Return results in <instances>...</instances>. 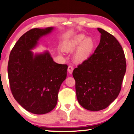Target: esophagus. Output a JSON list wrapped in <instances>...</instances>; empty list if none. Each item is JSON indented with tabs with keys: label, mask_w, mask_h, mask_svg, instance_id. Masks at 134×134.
I'll list each match as a JSON object with an SVG mask.
<instances>
[{
	"label": "esophagus",
	"mask_w": 134,
	"mask_h": 134,
	"mask_svg": "<svg viewBox=\"0 0 134 134\" xmlns=\"http://www.w3.org/2000/svg\"><path fill=\"white\" fill-rule=\"evenodd\" d=\"M73 70V67L71 66V65H69V66L68 67V71H69L70 74H71V73H72Z\"/></svg>",
	"instance_id": "esophagus-1"
}]
</instances>
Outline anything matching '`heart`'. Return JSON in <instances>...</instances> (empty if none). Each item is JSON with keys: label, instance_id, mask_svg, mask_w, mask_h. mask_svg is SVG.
<instances>
[{"label": "heart", "instance_id": "1", "mask_svg": "<svg viewBox=\"0 0 134 134\" xmlns=\"http://www.w3.org/2000/svg\"><path fill=\"white\" fill-rule=\"evenodd\" d=\"M77 48L73 58L75 62L80 63L89 57L94 47L93 40L90 37L86 38L83 34H80L69 39L63 44V48L66 52H71Z\"/></svg>", "mask_w": 134, "mask_h": 134}]
</instances>
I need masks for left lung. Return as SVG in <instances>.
I'll return each mask as SVG.
<instances>
[{
  "label": "left lung",
  "mask_w": 134,
  "mask_h": 134,
  "mask_svg": "<svg viewBox=\"0 0 134 134\" xmlns=\"http://www.w3.org/2000/svg\"><path fill=\"white\" fill-rule=\"evenodd\" d=\"M100 42L95 52L73 70L76 97L87 110L108 107L119 95L126 70L123 48L114 36L98 29Z\"/></svg>",
  "instance_id": "obj_1"
}]
</instances>
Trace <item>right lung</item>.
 <instances>
[{
    "mask_svg": "<svg viewBox=\"0 0 134 134\" xmlns=\"http://www.w3.org/2000/svg\"><path fill=\"white\" fill-rule=\"evenodd\" d=\"M53 29L27 31L17 41L9 56L11 93L22 107L35 114H47L55 107L60 86L67 76V64L55 63L48 52L34 56L31 51L39 38Z\"/></svg>",
    "mask_w": 134,
    "mask_h": 134,
    "instance_id": "1",
    "label": "right lung"
}]
</instances>
